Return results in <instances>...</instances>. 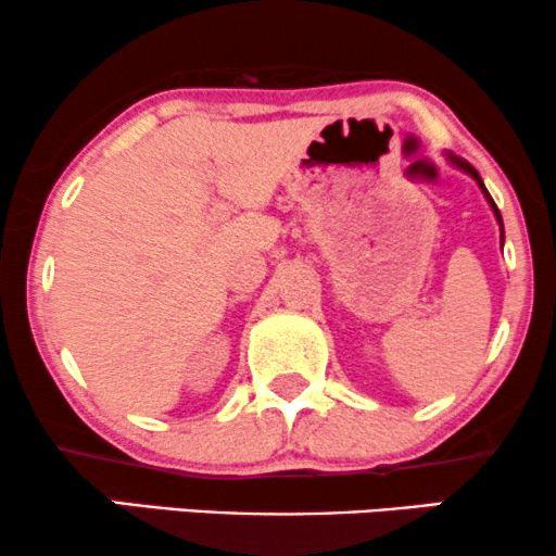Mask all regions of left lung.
<instances>
[{
    "label": "left lung",
    "instance_id": "left-lung-1",
    "mask_svg": "<svg viewBox=\"0 0 556 556\" xmlns=\"http://www.w3.org/2000/svg\"><path fill=\"white\" fill-rule=\"evenodd\" d=\"M446 159H448V161H452V164H454V166H459V168H462V172H467V174H469V177H472V179L477 181V185H480V189H482V192H484V197H488V202H490V205H493V213H495V217H497V223H501V228H503V217H501V210H497V207H495L493 197H490V192H488V189H484V185H482V179H480V174H477V168H475L472 164H467V161H465V159L454 156V153H446Z\"/></svg>",
    "mask_w": 556,
    "mask_h": 556
}]
</instances>
